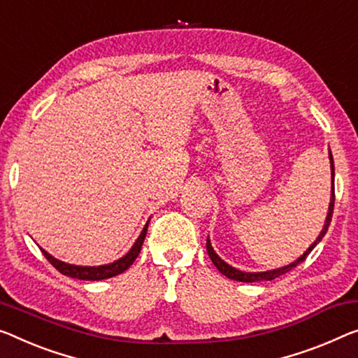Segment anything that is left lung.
Listing matches in <instances>:
<instances>
[{"label": "left lung", "mask_w": 358, "mask_h": 358, "mask_svg": "<svg viewBox=\"0 0 358 358\" xmlns=\"http://www.w3.org/2000/svg\"><path fill=\"white\" fill-rule=\"evenodd\" d=\"M329 164H331V165H329V167H331L333 188H331V199H329V207H328V215H327V220H324V225H323V228H322V231H320L318 238L315 239V241H313V243L310 244V246H308V249L306 250V252H303V254L301 255V257L296 259L294 262L287 264V265H285V266H280V268L266 270V271H243V270L234 268V266H231L230 264H227L225 260L218 257V254H217L215 250H213V248H212L210 239L207 238V243H206V246H207V254H209V257H210V260H212V264L217 266V270L220 271L222 275H225L227 278L234 280V281H241V282H255V281H271V280L278 278V276L287 273V271H291L292 268H296V266H297L299 264H302L303 260H306L307 255L312 252L313 248H315L317 244H318L320 241H322L324 234H327V231H328V227H329V223H331V218H333V209H334V162H333V154H331V151H329Z\"/></svg>", "instance_id": "left-lung-1"}]
</instances>
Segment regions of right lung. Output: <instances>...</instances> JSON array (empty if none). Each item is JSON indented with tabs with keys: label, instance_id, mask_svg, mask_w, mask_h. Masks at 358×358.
<instances>
[{
	"label": "right lung",
	"instance_id": "1",
	"mask_svg": "<svg viewBox=\"0 0 358 358\" xmlns=\"http://www.w3.org/2000/svg\"><path fill=\"white\" fill-rule=\"evenodd\" d=\"M149 223V222H148ZM148 223L143 228V231L140 233V236L135 243H133V246L130 248V250L125 255H122L120 259L114 260V262L110 264H106V265H94V266H87V265H73V264H66L62 262V260L52 257L51 254H48L45 249H41V252L45 257L48 259V262H50L52 266L57 271H61L62 275L66 276H71V278H77V280H87V281H99V280H108L112 278V276L115 275H120L124 273V271L130 266L133 262H135V259L138 257V254H140L141 246H143V241H145L146 238V231H148Z\"/></svg>",
	"mask_w": 358,
	"mask_h": 358
}]
</instances>
